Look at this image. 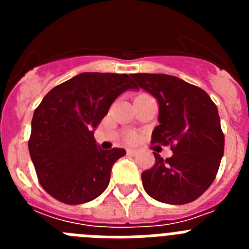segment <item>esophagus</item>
I'll use <instances>...</instances> for the list:
<instances>
[{"mask_svg": "<svg viewBox=\"0 0 249 249\" xmlns=\"http://www.w3.org/2000/svg\"><path fill=\"white\" fill-rule=\"evenodd\" d=\"M127 153H128L129 156H136L138 153L137 149H133V148H128L127 149Z\"/></svg>", "mask_w": 249, "mask_h": 249, "instance_id": "34e87169", "label": "esophagus"}]
</instances>
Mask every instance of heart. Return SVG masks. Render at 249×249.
I'll return each mask as SVG.
<instances>
[{
  "label": "heart",
  "mask_w": 249,
  "mask_h": 249,
  "mask_svg": "<svg viewBox=\"0 0 249 249\" xmlns=\"http://www.w3.org/2000/svg\"><path fill=\"white\" fill-rule=\"evenodd\" d=\"M128 138H129V140H132V138H133V135H129Z\"/></svg>",
  "instance_id": "obj_1"
}]
</instances>
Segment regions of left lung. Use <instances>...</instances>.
I'll return each instance as SVG.
<instances>
[{
    "label": "left lung",
    "instance_id": "8db88e82",
    "mask_svg": "<svg viewBox=\"0 0 249 249\" xmlns=\"http://www.w3.org/2000/svg\"><path fill=\"white\" fill-rule=\"evenodd\" d=\"M137 89L158 102L153 143L171 144L172 157L153 153L155 166L142 173L147 195L162 203L197 199L214 181L223 157L224 136L217 106L202 89L175 76L131 74Z\"/></svg>",
    "mask_w": 249,
    "mask_h": 249
}]
</instances>
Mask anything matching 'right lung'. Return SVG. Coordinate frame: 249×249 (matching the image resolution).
<instances>
[{"instance_id": "right-lung-1", "label": "right lung", "mask_w": 249, "mask_h": 249, "mask_svg": "<svg viewBox=\"0 0 249 249\" xmlns=\"http://www.w3.org/2000/svg\"><path fill=\"white\" fill-rule=\"evenodd\" d=\"M137 89L128 74L83 72L51 89L35 109L28 141L41 186L58 201L81 204L107 188L123 148L97 147L94 129L112 102Z\"/></svg>"}]
</instances>
